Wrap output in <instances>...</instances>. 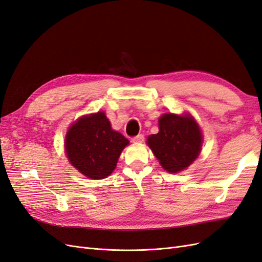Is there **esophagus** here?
Returning a JSON list of instances; mask_svg holds the SVG:
<instances>
[{"label":"esophagus","mask_w":262,"mask_h":262,"mask_svg":"<svg viewBox=\"0 0 262 262\" xmlns=\"http://www.w3.org/2000/svg\"><path fill=\"white\" fill-rule=\"evenodd\" d=\"M143 141H144V136H143V134H139V136L134 137L132 139V142H134V143H142V142H143Z\"/></svg>","instance_id":"esophagus-1"}]
</instances>
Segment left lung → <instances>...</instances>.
I'll list each match as a JSON object with an SVG mask.
<instances>
[{
	"mask_svg": "<svg viewBox=\"0 0 262 262\" xmlns=\"http://www.w3.org/2000/svg\"><path fill=\"white\" fill-rule=\"evenodd\" d=\"M158 126V133L147 138V145L162 167L171 173L189 167L199 156L203 142L194 118L189 114H164Z\"/></svg>",
	"mask_w": 262,
	"mask_h": 262,
	"instance_id": "1",
	"label": "left lung"
}]
</instances>
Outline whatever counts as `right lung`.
Returning a JSON list of instances; mask_svg holds the SVG:
<instances>
[{
  "label": "right lung",
  "mask_w": 262,
  "mask_h": 262,
  "mask_svg": "<svg viewBox=\"0 0 262 262\" xmlns=\"http://www.w3.org/2000/svg\"><path fill=\"white\" fill-rule=\"evenodd\" d=\"M129 140L113 130L105 113L83 116L67 132L66 153L72 166L91 179L108 177Z\"/></svg>",
  "instance_id": "add662e5"
}]
</instances>
